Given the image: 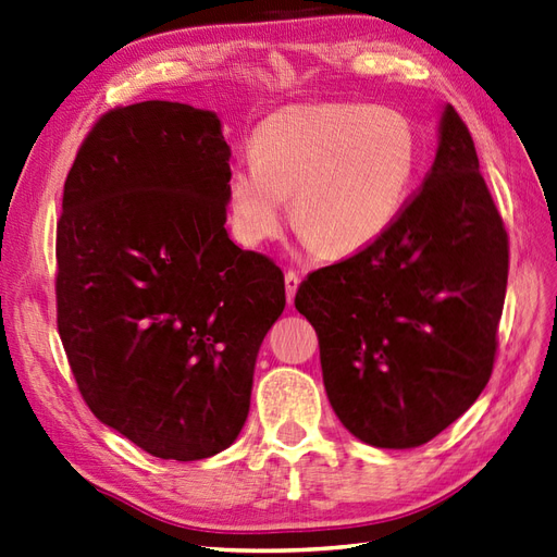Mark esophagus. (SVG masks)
Here are the masks:
<instances>
[{"instance_id":"esophagus-1","label":"esophagus","mask_w":557,"mask_h":557,"mask_svg":"<svg viewBox=\"0 0 557 557\" xmlns=\"http://www.w3.org/2000/svg\"><path fill=\"white\" fill-rule=\"evenodd\" d=\"M284 284H287V300H289V304H294V296H296L298 284H300L298 273H294V270H289V273L284 275Z\"/></svg>"}]
</instances>
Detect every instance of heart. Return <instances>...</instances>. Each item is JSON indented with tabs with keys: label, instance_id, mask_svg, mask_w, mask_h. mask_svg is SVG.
<instances>
[{
	"label": "heart",
	"instance_id": "b5f03b06",
	"mask_svg": "<svg viewBox=\"0 0 557 557\" xmlns=\"http://www.w3.org/2000/svg\"><path fill=\"white\" fill-rule=\"evenodd\" d=\"M420 161L412 123L367 104H294L268 116L253 156L228 174V212L245 245L277 237L289 219L306 245L355 253L401 214Z\"/></svg>",
	"mask_w": 557,
	"mask_h": 557
}]
</instances>
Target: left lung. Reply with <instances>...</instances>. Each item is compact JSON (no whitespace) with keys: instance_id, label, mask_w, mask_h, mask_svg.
<instances>
[{"instance_id":"1","label":"left lung","mask_w":557,"mask_h":557,"mask_svg":"<svg viewBox=\"0 0 557 557\" xmlns=\"http://www.w3.org/2000/svg\"><path fill=\"white\" fill-rule=\"evenodd\" d=\"M508 235L448 104L432 170L389 231L300 282L338 420L375 448H418L479 399L497 355Z\"/></svg>"}]
</instances>
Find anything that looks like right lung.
Masks as SVG:
<instances>
[{"label": "right lung", "mask_w": 557, "mask_h": 557, "mask_svg": "<svg viewBox=\"0 0 557 557\" xmlns=\"http://www.w3.org/2000/svg\"><path fill=\"white\" fill-rule=\"evenodd\" d=\"M231 147L212 111L149 100L98 119L62 194L58 333L92 416L161 459L226 450L284 310L273 259L226 233Z\"/></svg>", "instance_id": "right-lung-1"}]
</instances>
